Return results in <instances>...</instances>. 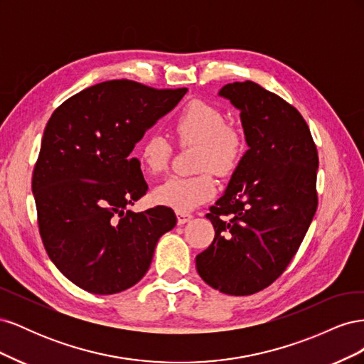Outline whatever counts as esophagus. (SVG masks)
Here are the masks:
<instances>
[{"instance_id":"34e87169","label":"esophagus","mask_w":364,"mask_h":364,"mask_svg":"<svg viewBox=\"0 0 364 364\" xmlns=\"http://www.w3.org/2000/svg\"><path fill=\"white\" fill-rule=\"evenodd\" d=\"M176 215H178V223H179V225L188 223L190 220L193 218V215L188 214V213H176Z\"/></svg>"}]
</instances>
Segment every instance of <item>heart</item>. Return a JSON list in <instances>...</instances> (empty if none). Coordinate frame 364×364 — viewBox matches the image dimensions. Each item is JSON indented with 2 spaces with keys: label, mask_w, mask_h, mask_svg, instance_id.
Returning <instances> with one entry per match:
<instances>
[{
  "label": "heart",
  "mask_w": 364,
  "mask_h": 364,
  "mask_svg": "<svg viewBox=\"0 0 364 364\" xmlns=\"http://www.w3.org/2000/svg\"><path fill=\"white\" fill-rule=\"evenodd\" d=\"M174 134L182 147L197 146L196 167L199 174L174 176L158 185L153 197L159 205L178 213H188L215 194V179L211 173L229 174L238 165L246 147L240 129L226 123V115L217 106L194 100L185 107L174 124ZM173 155L170 142L161 135H150L139 149V161L149 174L167 170Z\"/></svg>",
  "instance_id": "heart-1"
}]
</instances>
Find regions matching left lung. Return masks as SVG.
I'll list each match as a JSON object with an SVG mask.
<instances>
[{"label":"left lung","mask_w":364,"mask_h":364,"mask_svg":"<svg viewBox=\"0 0 364 364\" xmlns=\"http://www.w3.org/2000/svg\"><path fill=\"white\" fill-rule=\"evenodd\" d=\"M218 95L240 111L249 150L209 208L215 237L196 267L213 289L247 296L277 281L299 249L317 209L318 156L305 119L279 95L250 80Z\"/></svg>","instance_id":"obj_1"}]
</instances>
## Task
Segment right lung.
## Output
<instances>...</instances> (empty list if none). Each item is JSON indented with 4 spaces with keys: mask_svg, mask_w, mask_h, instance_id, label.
<instances>
[{
    "mask_svg": "<svg viewBox=\"0 0 364 364\" xmlns=\"http://www.w3.org/2000/svg\"><path fill=\"white\" fill-rule=\"evenodd\" d=\"M185 94L109 80L73 95L48 119L31 190L43 247L77 287L94 294L130 289L176 226L171 208L129 209L149 190L130 153Z\"/></svg>",
    "mask_w": 364,
    "mask_h": 364,
    "instance_id": "obj_1",
    "label": "right lung"
}]
</instances>
